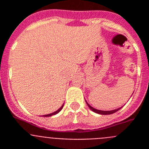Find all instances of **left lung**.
<instances>
[{"instance_id": "left-lung-1", "label": "left lung", "mask_w": 149, "mask_h": 149, "mask_svg": "<svg viewBox=\"0 0 149 149\" xmlns=\"http://www.w3.org/2000/svg\"><path fill=\"white\" fill-rule=\"evenodd\" d=\"M86 104H87V105L89 106V108L93 110V112H95V113H96L101 114V115H110V114L114 113H116V112H117L119 110H120V109L122 107H119V108L116 109V110H110V111H104V110H97V109H95V108H93V107H91L90 105L87 103V102H86Z\"/></svg>"}]
</instances>
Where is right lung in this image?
Returning <instances> with one entry per match:
<instances>
[{
	"mask_svg": "<svg viewBox=\"0 0 149 149\" xmlns=\"http://www.w3.org/2000/svg\"><path fill=\"white\" fill-rule=\"evenodd\" d=\"M63 104L62 105V106H61V107H60V109H58V110H56V111L54 112V113H52L47 114V115H44V116H45V117H48V116H53V115H56V114H57V113H58L59 112H60V110H61L62 109H63Z\"/></svg>",
	"mask_w": 149,
	"mask_h": 149,
	"instance_id": "obj_1",
	"label": "right lung"
}]
</instances>
